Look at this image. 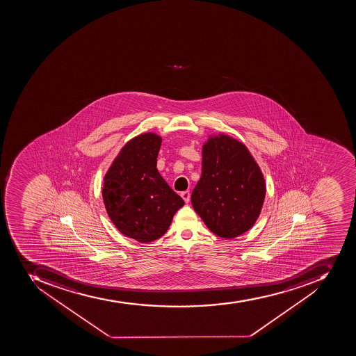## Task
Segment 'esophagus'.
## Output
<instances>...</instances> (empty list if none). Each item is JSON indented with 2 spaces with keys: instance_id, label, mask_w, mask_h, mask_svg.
<instances>
[{
  "instance_id": "34e87169",
  "label": "esophagus",
  "mask_w": 356,
  "mask_h": 356,
  "mask_svg": "<svg viewBox=\"0 0 356 356\" xmlns=\"http://www.w3.org/2000/svg\"><path fill=\"white\" fill-rule=\"evenodd\" d=\"M180 196H181V198L185 200V202H189V200H191V193L189 191H182L181 193H180Z\"/></svg>"
}]
</instances>
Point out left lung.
Instances as JSON below:
<instances>
[{
    "label": "left lung",
    "instance_id": "obj_1",
    "mask_svg": "<svg viewBox=\"0 0 356 356\" xmlns=\"http://www.w3.org/2000/svg\"><path fill=\"white\" fill-rule=\"evenodd\" d=\"M202 177L191 204L208 229L221 238L239 237L255 225L266 196L259 165L241 141L224 134L202 145Z\"/></svg>",
    "mask_w": 356,
    "mask_h": 356
}]
</instances>
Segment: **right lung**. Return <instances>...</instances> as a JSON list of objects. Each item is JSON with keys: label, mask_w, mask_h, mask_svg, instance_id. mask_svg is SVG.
Listing matches in <instances>:
<instances>
[{"label": "right lung", "mask_w": 356, "mask_h": 356, "mask_svg": "<svg viewBox=\"0 0 356 356\" xmlns=\"http://www.w3.org/2000/svg\"><path fill=\"white\" fill-rule=\"evenodd\" d=\"M161 141L154 132L136 136L104 175L102 198L110 220L122 235L139 243L160 238L185 204L158 171Z\"/></svg>", "instance_id": "right-lung-1"}]
</instances>
